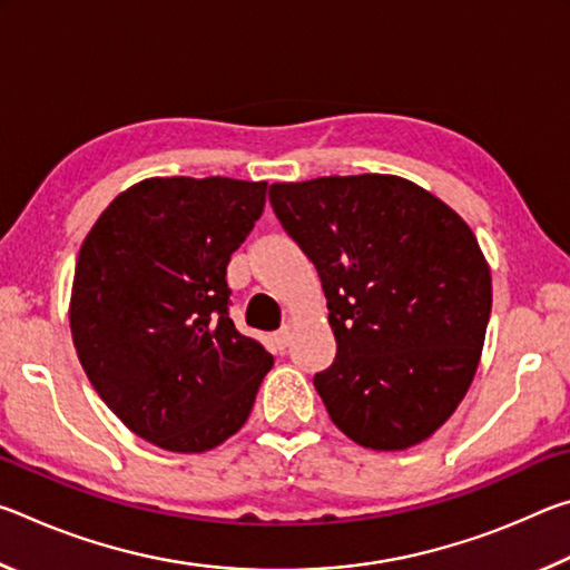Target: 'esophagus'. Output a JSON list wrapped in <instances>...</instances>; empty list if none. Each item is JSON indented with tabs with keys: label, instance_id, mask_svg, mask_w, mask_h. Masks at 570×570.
I'll return each mask as SVG.
<instances>
[{
	"label": "esophagus",
	"instance_id": "34e87169",
	"mask_svg": "<svg viewBox=\"0 0 570 570\" xmlns=\"http://www.w3.org/2000/svg\"><path fill=\"white\" fill-rule=\"evenodd\" d=\"M288 340H292V326L284 324L282 330L272 334V346H274V352L282 354V352L286 350V346H288Z\"/></svg>",
	"mask_w": 570,
	"mask_h": 570
}]
</instances>
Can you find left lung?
<instances>
[{
  "instance_id": "obj_1",
  "label": "left lung",
  "mask_w": 570,
  "mask_h": 570,
  "mask_svg": "<svg viewBox=\"0 0 570 570\" xmlns=\"http://www.w3.org/2000/svg\"><path fill=\"white\" fill-rule=\"evenodd\" d=\"M276 218L316 266L336 340L314 374L356 445L404 450L445 424L475 377L490 268L455 210L397 176L274 183Z\"/></svg>"
}]
</instances>
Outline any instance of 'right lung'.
Returning <instances> with one entry per match:
<instances>
[{
  "mask_svg": "<svg viewBox=\"0 0 570 570\" xmlns=\"http://www.w3.org/2000/svg\"><path fill=\"white\" fill-rule=\"evenodd\" d=\"M266 183L148 178L95 220L75 266L70 330L95 392L135 435L206 452L244 428L274 356L228 316L226 266Z\"/></svg>",
  "mask_w": 570,
  "mask_h": 570,
  "instance_id": "obj_1",
  "label": "right lung"
}]
</instances>
